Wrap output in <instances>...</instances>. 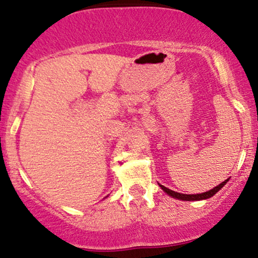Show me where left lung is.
Masks as SVG:
<instances>
[{"instance_id":"obj_1","label":"left lung","mask_w":258,"mask_h":258,"mask_svg":"<svg viewBox=\"0 0 258 258\" xmlns=\"http://www.w3.org/2000/svg\"><path fill=\"white\" fill-rule=\"evenodd\" d=\"M228 182V179L224 180V182H222L221 184H218L217 186H215L214 189H211V190L209 191H205V193H201V194H182V193H177V191H173L171 190V189L166 188V186L160 185V188L162 189V190L165 191V193L170 195V197L174 198V199H179V200H184V201H195V200H205V199H209V198L214 197V195L217 193L218 190H220L221 188H223V185L226 184Z\"/></svg>"}]
</instances>
